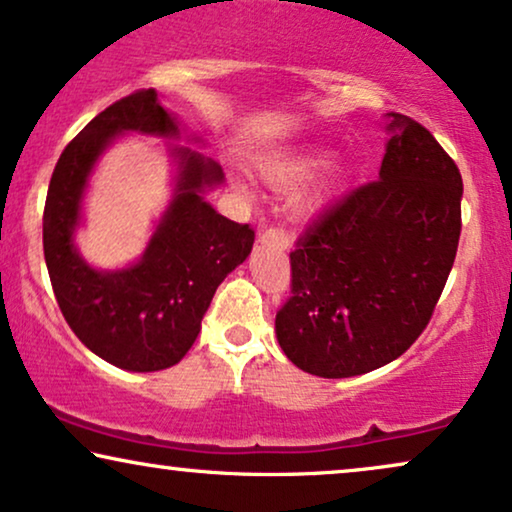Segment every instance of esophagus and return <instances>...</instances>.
Returning <instances> with one entry per match:
<instances>
[{
  "label": "esophagus",
  "mask_w": 512,
  "mask_h": 512,
  "mask_svg": "<svg viewBox=\"0 0 512 512\" xmlns=\"http://www.w3.org/2000/svg\"><path fill=\"white\" fill-rule=\"evenodd\" d=\"M258 242L268 244V247H275L277 251H287L289 249V235L280 228H268L261 232Z\"/></svg>",
  "instance_id": "1"
}]
</instances>
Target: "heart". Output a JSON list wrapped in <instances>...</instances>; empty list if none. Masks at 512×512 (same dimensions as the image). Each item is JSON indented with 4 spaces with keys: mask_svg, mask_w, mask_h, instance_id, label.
<instances>
[{
    "mask_svg": "<svg viewBox=\"0 0 512 512\" xmlns=\"http://www.w3.org/2000/svg\"><path fill=\"white\" fill-rule=\"evenodd\" d=\"M322 157L324 152L317 148L287 152V155H272V157L261 159V164H258V174H261L263 183L270 185L272 190H291L296 188V185H301L305 178L320 167ZM338 183H341V167L329 164V167L324 169V174L317 178L308 190H303L301 195H298L296 209L301 211V214L313 211L322 199H327L331 192L336 190Z\"/></svg>",
    "mask_w": 512,
    "mask_h": 512,
    "instance_id": "obj_1",
    "label": "heart"
}]
</instances>
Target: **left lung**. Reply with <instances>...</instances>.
<instances>
[{
	"label": "left lung",
	"mask_w": 512,
	"mask_h": 512,
	"mask_svg": "<svg viewBox=\"0 0 512 512\" xmlns=\"http://www.w3.org/2000/svg\"><path fill=\"white\" fill-rule=\"evenodd\" d=\"M378 181L329 207L291 251L277 341L322 378L374 371L428 327L454 265L463 181L433 134L390 112Z\"/></svg>",
	"instance_id": "left-lung-1"
}]
</instances>
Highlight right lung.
Wrapping results in <instances>:
<instances>
[{
    "mask_svg": "<svg viewBox=\"0 0 512 512\" xmlns=\"http://www.w3.org/2000/svg\"><path fill=\"white\" fill-rule=\"evenodd\" d=\"M129 131L181 136L155 89L136 91L91 119L53 169L44 204V258L58 308L91 353L126 371H159L192 348L218 284L251 254L254 230L221 216L204 199L223 183L214 159L174 145V197L143 256L122 270L91 268L75 247L84 190L103 150Z\"/></svg>",
    "mask_w": 512,
    "mask_h": 512,
    "instance_id": "add662e5",
    "label": "right lung"
}]
</instances>
